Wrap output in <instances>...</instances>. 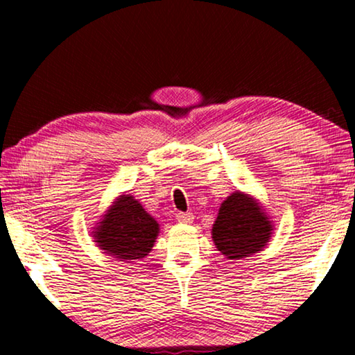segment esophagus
Segmentation results:
<instances>
[{
    "instance_id": "1",
    "label": "esophagus",
    "mask_w": 355,
    "mask_h": 355,
    "mask_svg": "<svg viewBox=\"0 0 355 355\" xmlns=\"http://www.w3.org/2000/svg\"><path fill=\"white\" fill-rule=\"evenodd\" d=\"M176 220L179 223H184V225H189V223L193 221V215L192 213H178Z\"/></svg>"
}]
</instances>
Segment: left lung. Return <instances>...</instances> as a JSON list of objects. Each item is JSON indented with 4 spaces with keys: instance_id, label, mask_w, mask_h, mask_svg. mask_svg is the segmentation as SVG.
<instances>
[{
    "instance_id": "1",
    "label": "left lung",
    "mask_w": 355,
    "mask_h": 355,
    "mask_svg": "<svg viewBox=\"0 0 355 355\" xmlns=\"http://www.w3.org/2000/svg\"><path fill=\"white\" fill-rule=\"evenodd\" d=\"M273 230V220L260 200L236 191L223 200L213 223L211 239L227 260H241L263 250Z\"/></svg>"
}]
</instances>
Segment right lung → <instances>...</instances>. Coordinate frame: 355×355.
Returning a JSON list of instances; mask_svg holds the SVG:
<instances>
[{"mask_svg":"<svg viewBox=\"0 0 355 355\" xmlns=\"http://www.w3.org/2000/svg\"><path fill=\"white\" fill-rule=\"evenodd\" d=\"M159 225L137 198L123 192L96 223L92 237L100 250L121 261L142 260L157 242Z\"/></svg>","mask_w":355,"mask_h":355,"instance_id":"1","label":"right lung"}]
</instances>
